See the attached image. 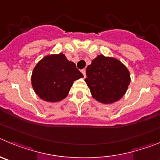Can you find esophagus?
Here are the masks:
<instances>
[{
	"mask_svg": "<svg viewBox=\"0 0 160 160\" xmlns=\"http://www.w3.org/2000/svg\"><path fill=\"white\" fill-rule=\"evenodd\" d=\"M81 72H82V74L83 75V77L85 78V77H86V70L85 69H82Z\"/></svg>",
	"mask_w": 160,
	"mask_h": 160,
	"instance_id": "1",
	"label": "esophagus"
}]
</instances>
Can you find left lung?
<instances>
[{"label": "left lung", "instance_id": "8db88e82", "mask_svg": "<svg viewBox=\"0 0 160 160\" xmlns=\"http://www.w3.org/2000/svg\"><path fill=\"white\" fill-rule=\"evenodd\" d=\"M85 82L95 100L103 103L118 101L130 84V72L126 66L113 57L99 55L86 69Z\"/></svg>", "mask_w": 160, "mask_h": 160}]
</instances>
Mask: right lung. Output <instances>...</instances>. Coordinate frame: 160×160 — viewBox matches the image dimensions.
Masks as SVG:
<instances>
[{
    "instance_id": "right-lung-1",
    "label": "right lung",
    "mask_w": 160,
    "mask_h": 160,
    "mask_svg": "<svg viewBox=\"0 0 160 160\" xmlns=\"http://www.w3.org/2000/svg\"><path fill=\"white\" fill-rule=\"evenodd\" d=\"M83 77L76 64L63 53L44 57L32 74V86L36 94L48 102H58L68 95L73 82Z\"/></svg>"
}]
</instances>
